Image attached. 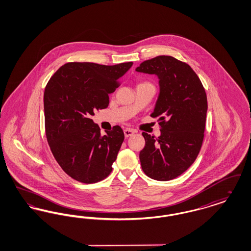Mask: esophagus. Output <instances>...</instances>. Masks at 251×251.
Instances as JSON below:
<instances>
[{
    "instance_id": "esophagus-1",
    "label": "esophagus",
    "mask_w": 251,
    "mask_h": 251,
    "mask_svg": "<svg viewBox=\"0 0 251 251\" xmlns=\"http://www.w3.org/2000/svg\"><path fill=\"white\" fill-rule=\"evenodd\" d=\"M133 133H134V131H132L131 129H125V130H124V135H125V137L131 136Z\"/></svg>"
}]
</instances>
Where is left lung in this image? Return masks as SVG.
<instances>
[{
  "instance_id": "8db88e82",
  "label": "left lung",
  "mask_w": 251,
  "mask_h": 251,
  "mask_svg": "<svg viewBox=\"0 0 251 251\" xmlns=\"http://www.w3.org/2000/svg\"><path fill=\"white\" fill-rule=\"evenodd\" d=\"M154 74L160 93L152 118L161 135L142 132L146 145L139 159L145 174L156 180L175 179L190 167L200 153L205 130L207 96L191 67L168 55L146 60L135 69Z\"/></svg>"
}]
</instances>
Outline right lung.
<instances>
[{
    "label": "right lung",
    "instance_id": "1",
    "mask_svg": "<svg viewBox=\"0 0 251 251\" xmlns=\"http://www.w3.org/2000/svg\"><path fill=\"white\" fill-rule=\"evenodd\" d=\"M132 62L114 66L72 62L50 79L44 92L45 130L50 151L72 179L95 183L112 171L124 132L120 126L100 134L91 117L109 104L108 94Z\"/></svg>",
    "mask_w": 251,
    "mask_h": 251
}]
</instances>
